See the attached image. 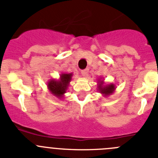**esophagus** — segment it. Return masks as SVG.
<instances>
[{
    "mask_svg": "<svg viewBox=\"0 0 158 158\" xmlns=\"http://www.w3.org/2000/svg\"><path fill=\"white\" fill-rule=\"evenodd\" d=\"M88 72H89L88 68H86V69L82 70V71H81V74H82V75H83V76H84V77H86V76H87V75H88Z\"/></svg>",
    "mask_w": 158,
    "mask_h": 158,
    "instance_id": "obj_1",
    "label": "esophagus"
}]
</instances>
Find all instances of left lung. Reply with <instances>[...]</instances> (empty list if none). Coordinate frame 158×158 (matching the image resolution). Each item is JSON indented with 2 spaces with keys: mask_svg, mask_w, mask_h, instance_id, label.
I'll use <instances>...</instances> for the list:
<instances>
[{
  "mask_svg": "<svg viewBox=\"0 0 158 158\" xmlns=\"http://www.w3.org/2000/svg\"><path fill=\"white\" fill-rule=\"evenodd\" d=\"M98 90L101 94H103L104 96H107L111 94L115 90V85L111 83V84H104L103 81H99L98 82Z\"/></svg>",
  "mask_w": 158,
  "mask_h": 158,
  "instance_id": "obj_1",
  "label": "left lung"
}]
</instances>
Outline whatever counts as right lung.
I'll return each instance as SVG.
<instances>
[{
	"label": "right lung",
	"mask_w": 158,
	"mask_h": 158,
	"mask_svg": "<svg viewBox=\"0 0 158 158\" xmlns=\"http://www.w3.org/2000/svg\"><path fill=\"white\" fill-rule=\"evenodd\" d=\"M72 73H62L60 75V79H52L48 83V88L53 95L61 98L67 91L69 83L71 80Z\"/></svg>",
	"instance_id": "right-lung-1"
}]
</instances>
